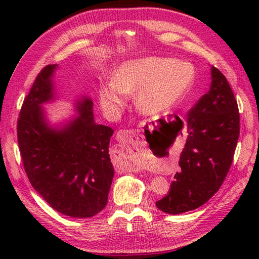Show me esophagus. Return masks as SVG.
<instances>
[{
  "label": "esophagus",
  "mask_w": 259,
  "mask_h": 259,
  "mask_svg": "<svg viewBox=\"0 0 259 259\" xmlns=\"http://www.w3.org/2000/svg\"><path fill=\"white\" fill-rule=\"evenodd\" d=\"M137 137V133L136 131H133V130H126V131H119V133L117 134V138L118 141L120 142H134V139ZM128 163V166L134 170H136V171H138V170L141 169V166L139 163H131L130 162H126Z\"/></svg>",
  "instance_id": "34e87169"
}]
</instances>
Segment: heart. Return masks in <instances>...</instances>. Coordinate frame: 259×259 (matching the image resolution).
Here are the masks:
<instances>
[{
  "instance_id": "heart-1",
  "label": "heart",
  "mask_w": 259,
  "mask_h": 259,
  "mask_svg": "<svg viewBox=\"0 0 259 259\" xmlns=\"http://www.w3.org/2000/svg\"><path fill=\"white\" fill-rule=\"evenodd\" d=\"M192 80L194 70L185 62L161 57L129 60L114 69L111 81L100 84L98 98L104 111L113 113L125 103L128 93L137 91V108L157 114L183 101Z\"/></svg>"
}]
</instances>
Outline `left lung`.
I'll return each mask as SVG.
<instances>
[{
    "label": "left lung",
    "instance_id": "1",
    "mask_svg": "<svg viewBox=\"0 0 259 259\" xmlns=\"http://www.w3.org/2000/svg\"><path fill=\"white\" fill-rule=\"evenodd\" d=\"M210 89L189 111L180 170L169 194L156 202L166 213L178 214L202 206L221 188L232 166L239 137L237 101L221 71L210 67Z\"/></svg>",
    "mask_w": 259,
    "mask_h": 259
}]
</instances>
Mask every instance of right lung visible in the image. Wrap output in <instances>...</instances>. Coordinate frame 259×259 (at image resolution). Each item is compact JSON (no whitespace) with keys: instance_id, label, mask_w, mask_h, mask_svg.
Here are the masks:
<instances>
[{"instance_id":"add662e5","label":"right lung","mask_w":259,"mask_h":259,"mask_svg":"<svg viewBox=\"0 0 259 259\" xmlns=\"http://www.w3.org/2000/svg\"><path fill=\"white\" fill-rule=\"evenodd\" d=\"M43 69L24 99L18 142L30 183L49 205L73 218H90L108 202L114 176L109 156L113 130L98 124L88 96L74 101L76 115L51 124L43 106L56 100L54 72Z\"/></svg>"}]
</instances>
